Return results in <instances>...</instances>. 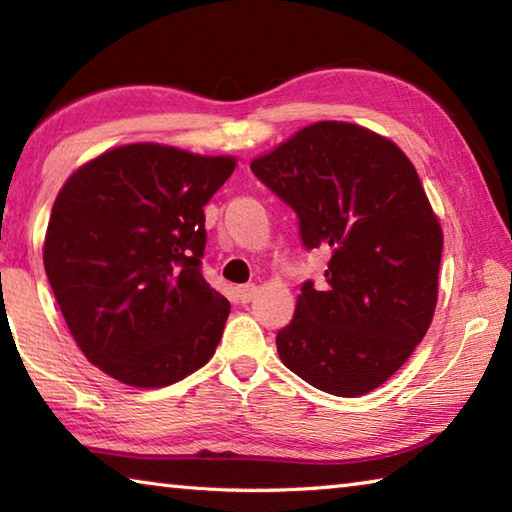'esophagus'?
<instances>
[{
  "mask_svg": "<svg viewBox=\"0 0 512 512\" xmlns=\"http://www.w3.org/2000/svg\"><path fill=\"white\" fill-rule=\"evenodd\" d=\"M255 293H257L255 284H241V287L237 289V296H239L241 302H244V305H246V302H250V300L255 298Z\"/></svg>",
  "mask_w": 512,
  "mask_h": 512,
  "instance_id": "esophagus-1",
  "label": "esophagus"
}]
</instances>
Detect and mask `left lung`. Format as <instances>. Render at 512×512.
Instances as JSON below:
<instances>
[{"label":"left lung","mask_w":512,"mask_h":512,"mask_svg":"<svg viewBox=\"0 0 512 512\" xmlns=\"http://www.w3.org/2000/svg\"><path fill=\"white\" fill-rule=\"evenodd\" d=\"M250 169L296 212L302 246L332 253L323 287L302 282L277 354L318 391L370 393L436 309L443 230L418 171L391 140L345 121L302 128Z\"/></svg>","instance_id":"8db88e82"}]
</instances>
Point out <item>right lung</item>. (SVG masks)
Here are the masks:
<instances>
[{"label":"right lung","mask_w":512,"mask_h":512,"mask_svg":"<svg viewBox=\"0 0 512 512\" xmlns=\"http://www.w3.org/2000/svg\"><path fill=\"white\" fill-rule=\"evenodd\" d=\"M232 171V158L128 144L60 189L47 280L74 341L110 377L160 388L212 359L230 302L203 277V207Z\"/></svg>","instance_id":"add662e5"}]
</instances>
